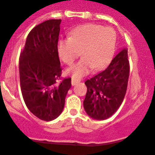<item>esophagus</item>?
I'll return each mask as SVG.
<instances>
[{"mask_svg":"<svg viewBox=\"0 0 155 155\" xmlns=\"http://www.w3.org/2000/svg\"><path fill=\"white\" fill-rule=\"evenodd\" d=\"M80 81V79H76V78L73 77L72 78V81H71V82H72V86H75V85H76L77 83H79Z\"/></svg>","mask_w":155,"mask_h":155,"instance_id":"1","label":"esophagus"}]
</instances>
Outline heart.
<instances>
[{
    "instance_id": "b5f03b06",
    "label": "heart",
    "mask_w": 155,
    "mask_h": 155,
    "mask_svg": "<svg viewBox=\"0 0 155 155\" xmlns=\"http://www.w3.org/2000/svg\"><path fill=\"white\" fill-rule=\"evenodd\" d=\"M116 47V34L111 27L97 24H86L71 30L68 40L58 43L60 58L68 66H72L79 57L82 59L68 69L74 78L89 74L92 69H102L112 59Z\"/></svg>"
}]
</instances>
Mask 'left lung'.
<instances>
[{
	"instance_id": "left-lung-1",
	"label": "left lung",
	"mask_w": 155,
	"mask_h": 155,
	"mask_svg": "<svg viewBox=\"0 0 155 155\" xmlns=\"http://www.w3.org/2000/svg\"><path fill=\"white\" fill-rule=\"evenodd\" d=\"M128 58V50L123 49L105 70L85 82L87 92L83 106L91 118L107 119L121 105L129 77Z\"/></svg>"
}]
</instances>
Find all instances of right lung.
<instances>
[{
  "label": "right lung",
  "mask_w": 155,
  "mask_h": 155,
  "mask_svg": "<svg viewBox=\"0 0 155 155\" xmlns=\"http://www.w3.org/2000/svg\"><path fill=\"white\" fill-rule=\"evenodd\" d=\"M61 20L51 19L32 29L20 55L21 92L29 110L50 121L63 112L71 78L62 79L58 53Z\"/></svg>",
  "instance_id": "right-lung-1"
}]
</instances>
